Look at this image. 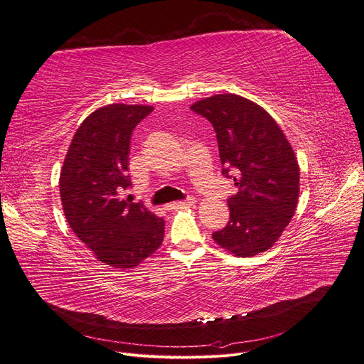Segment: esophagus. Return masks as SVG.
Returning <instances> with one entry per match:
<instances>
[{
	"label": "esophagus",
	"instance_id": "obj_1",
	"mask_svg": "<svg viewBox=\"0 0 364 364\" xmlns=\"http://www.w3.org/2000/svg\"><path fill=\"white\" fill-rule=\"evenodd\" d=\"M195 198H192V196H189V198H186V199H183V200H178V203H172V204H168L165 208L166 210H175V208H183V207H192V205H195Z\"/></svg>",
	"mask_w": 364,
	"mask_h": 364
}]
</instances>
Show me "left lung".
I'll return each mask as SVG.
<instances>
[{
  "instance_id": "left-lung-1",
  "label": "left lung",
  "mask_w": 364,
  "mask_h": 364,
  "mask_svg": "<svg viewBox=\"0 0 364 364\" xmlns=\"http://www.w3.org/2000/svg\"><path fill=\"white\" fill-rule=\"evenodd\" d=\"M191 109L213 124L222 173L238 189L228 198L230 222L213 240L235 257L265 252L297 208L300 168L292 146L270 114L237 94H216Z\"/></svg>"
}]
</instances>
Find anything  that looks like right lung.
<instances>
[{"mask_svg":"<svg viewBox=\"0 0 364 364\" xmlns=\"http://www.w3.org/2000/svg\"><path fill=\"white\" fill-rule=\"evenodd\" d=\"M153 109L114 103L90 114L76 130L60 173L67 223L99 261L115 268L136 267L165 235L164 219L142 203L121 198L132 184V133Z\"/></svg>","mask_w":364,"mask_h":364,"instance_id":"add662e5","label":"right lung"}]
</instances>
